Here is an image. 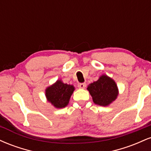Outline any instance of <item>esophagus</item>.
I'll return each mask as SVG.
<instances>
[{"instance_id": "1", "label": "esophagus", "mask_w": 151, "mask_h": 151, "mask_svg": "<svg viewBox=\"0 0 151 151\" xmlns=\"http://www.w3.org/2000/svg\"><path fill=\"white\" fill-rule=\"evenodd\" d=\"M86 84L85 83H79V84H78V87L80 88V89H84V88L86 87Z\"/></svg>"}]
</instances>
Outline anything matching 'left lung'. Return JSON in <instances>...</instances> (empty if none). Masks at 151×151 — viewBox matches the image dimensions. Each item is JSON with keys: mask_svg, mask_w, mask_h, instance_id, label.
Returning a JSON list of instances; mask_svg holds the SVG:
<instances>
[{"mask_svg": "<svg viewBox=\"0 0 151 151\" xmlns=\"http://www.w3.org/2000/svg\"><path fill=\"white\" fill-rule=\"evenodd\" d=\"M96 104L106 106L112 103L119 94V89L114 80L107 75H101L97 81H93L87 87Z\"/></svg>", "mask_w": 151, "mask_h": 151, "instance_id": "1", "label": "left lung"}]
</instances>
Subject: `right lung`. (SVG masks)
Returning <instances> with one entry per match:
<instances>
[{
  "instance_id": "obj_1",
  "label": "right lung",
  "mask_w": 151,
  "mask_h": 151,
  "mask_svg": "<svg viewBox=\"0 0 151 151\" xmlns=\"http://www.w3.org/2000/svg\"><path fill=\"white\" fill-rule=\"evenodd\" d=\"M74 91L73 85L65 84L61 80H58L52 85L47 88L45 96L47 101L55 108L61 109L68 105Z\"/></svg>"
}]
</instances>
